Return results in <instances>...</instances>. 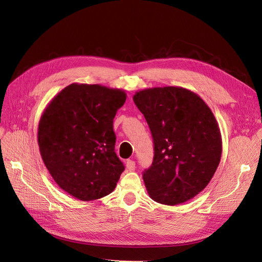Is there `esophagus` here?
<instances>
[{"instance_id":"1","label":"esophagus","mask_w":262,"mask_h":262,"mask_svg":"<svg viewBox=\"0 0 262 262\" xmlns=\"http://www.w3.org/2000/svg\"><path fill=\"white\" fill-rule=\"evenodd\" d=\"M125 166H126V169L132 171V170H134V168H136V162L132 160H128L125 162Z\"/></svg>"}]
</instances>
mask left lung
<instances>
[{
    "instance_id": "8db88e82",
    "label": "left lung",
    "mask_w": 262,
    "mask_h": 262,
    "mask_svg": "<svg viewBox=\"0 0 262 262\" xmlns=\"http://www.w3.org/2000/svg\"><path fill=\"white\" fill-rule=\"evenodd\" d=\"M133 101L153 138V163L143 171L149 196L167 205L192 199L221 161V132L211 109L193 92L175 86L140 91Z\"/></svg>"
}]
</instances>
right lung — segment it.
<instances>
[{
    "mask_svg": "<svg viewBox=\"0 0 262 262\" xmlns=\"http://www.w3.org/2000/svg\"><path fill=\"white\" fill-rule=\"evenodd\" d=\"M125 99L121 90L73 83L45 109L38 128L42 161L59 187L78 200L112 193L124 170L113 123Z\"/></svg>",
    "mask_w": 262,
    "mask_h": 262,
    "instance_id": "1",
    "label": "right lung"
}]
</instances>
